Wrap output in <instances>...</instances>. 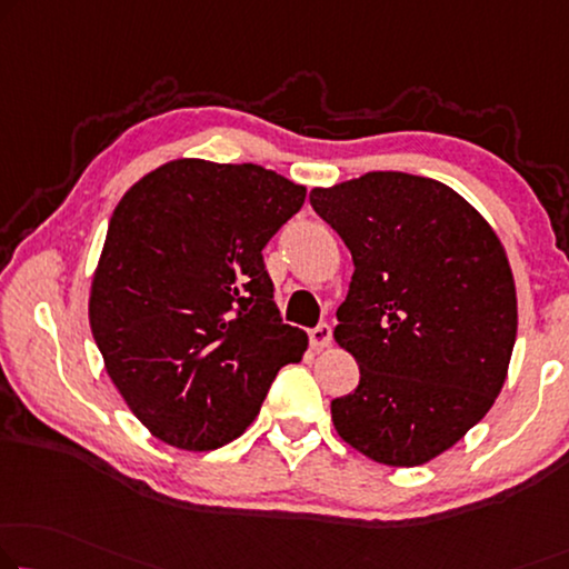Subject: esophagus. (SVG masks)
<instances>
[{
	"label": "esophagus",
	"mask_w": 569,
	"mask_h": 569,
	"mask_svg": "<svg viewBox=\"0 0 569 569\" xmlns=\"http://www.w3.org/2000/svg\"><path fill=\"white\" fill-rule=\"evenodd\" d=\"M309 342L313 350H325V347L332 345V327H329L327 321H321V325H317L309 332Z\"/></svg>",
	"instance_id": "34e87169"
}]
</instances>
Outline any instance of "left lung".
<instances>
[{
    "mask_svg": "<svg viewBox=\"0 0 569 569\" xmlns=\"http://www.w3.org/2000/svg\"><path fill=\"white\" fill-rule=\"evenodd\" d=\"M309 201L355 262L335 339L360 383L332 401L337 435L391 468L435 460L503 388L519 325L503 244L435 178L372 171Z\"/></svg>",
    "mask_w": 569,
    "mask_h": 569,
    "instance_id": "1",
    "label": "left lung"
}]
</instances>
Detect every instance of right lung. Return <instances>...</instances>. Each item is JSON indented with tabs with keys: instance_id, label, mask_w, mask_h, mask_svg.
<instances>
[{
	"instance_id": "right-lung-1",
	"label": "right lung",
	"mask_w": 569,
	"mask_h": 569,
	"mask_svg": "<svg viewBox=\"0 0 569 569\" xmlns=\"http://www.w3.org/2000/svg\"><path fill=\"white\" fill-rule=\"evenodd\" d=\"M307 189L256 163L181 158L117 203L89 296L117 391L178 449H217L258 417L309 337L283 325L262 248Z\"/></svg>"
}]
</instances>
